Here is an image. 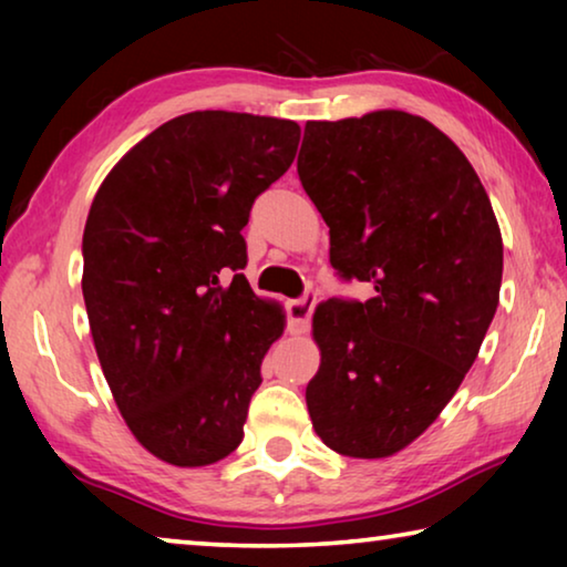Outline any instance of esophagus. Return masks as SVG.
Returning <instances> with one entry per match:
<instances>
[{"mask_svg":"<svg viewBox=\"0 0 567 567\" xmlns=\"http://www.w3.org/2000/svg\"><path fill=\"white\" fill-rule=\"evenodd\" d=\"M315 305H318V297H315V292H305L300 300H292L290 305H287V315H290V330L295 334H302L307 328H310Z\"/></svg>","mask_w":567,"mask_h":567,"instance_id":"34e87169","label":"esophagus"}]
</instances>
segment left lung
Returning a JSON list of instances; mask_svg holds the SVG:
<instances>
[{"mask_svg": "<svg viewBox=\"0 0 567 567\" xmlns=\"http://www.w3.org/2000/svg\"><path fill=\"white\" fill-rule=\"evenodd\" d=\"M297 175L330 227L334 270L375 290L315 310L312 427L340 455H395L453 400L493 322V205L455 142L398 110L307 122Z\"/></svg>", "mask_w": 567, "mask_h": 567, "instance_id": "obj_1", "label": "left lung"}]
</instances>
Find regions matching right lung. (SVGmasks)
<instances>
[{
    "label": "right lung",
    "mask_w": 567,
    "mask_h": 567,
    "mask_svg": "<svg viewBox=\"0 0 567 567\" xmlns=\"http://www.w3.org/2000/svg\"><path fill=\"white\" fill-rule=\"evenodd\" d=\"M297 145L290 120L189 112L137 142L94 195L82 237L94 350L132 435L169 465H213L245 437L285 315L239 275L243 227Z\"/></svg>",
    "instance_id": "right-lung-1"
}]
</instances>
